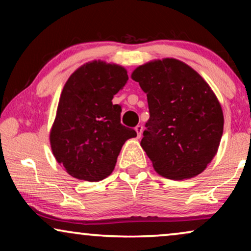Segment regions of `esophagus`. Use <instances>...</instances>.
<instances>
[{"mask_svg": "<svg viewBox=\"0 0 251 251\" xmlns=\"http://www.w3.org/2000/svg\"><path fill=\"white\" fill-rule=\"evenodd\" d=\"M135 130H136V132H137V137H138V138H140V137H142V133H143V126L138 125L135 128Z\"/></svg>", "mask_w": 251, "mask_h": 251, "instance_id": "34e87169", "label": "esophagus"}]
</instances>
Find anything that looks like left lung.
<instances>
[{"instance_id": "left-lung-1", "label": "left lung", "mask_w": 251, "mask_h": 251, "mask_svg": "<svg viewBox=\"0 0 251 251\" xmlns=\"http://www.w3.org/2000/svg\"><path fill=\"white\" fill-rule=\"evenodd\" d=\"M131 78L147 96L150 119L140 142L154 170L169 179L198 176L214 159L224 116L198 72L174 58L137 67Z\"/></svg>"}]
</instances>
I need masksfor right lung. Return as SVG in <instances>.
Instances as JSON below:
<instances>
[{
	"label": "right lung",
	"instance_id": "right-lung-1",
	"mask_svg": "<svg viewBox=\"0 0 251 251\" xmlns=\"http://www.w3.org/2000/svg\"><path fill=\"white\" fill-rule=\"evenodd\" d=\"M128 74L125 67L94 60L68 77L50 131L57 162L72 177L102 180L114 170L123 144L137 136L121 125V106L113 105Z\"/></svg>",
	"mask_w": 251,
	"mask_h": 251
}]
</instances>
